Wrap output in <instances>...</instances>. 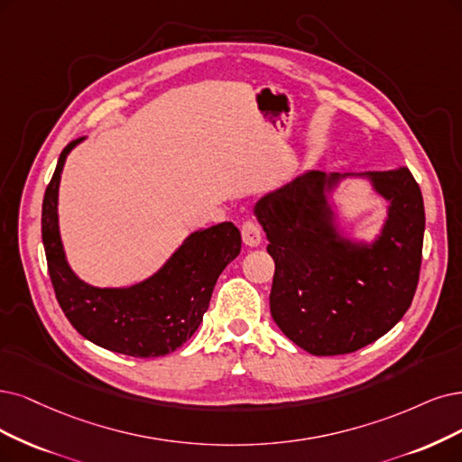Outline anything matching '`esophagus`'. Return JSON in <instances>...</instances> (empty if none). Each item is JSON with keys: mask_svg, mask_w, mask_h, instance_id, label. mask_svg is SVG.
Returning a JSON list of instances; mask_svg holds the SVG:
<instances>
[{"mask_svg": "<svg viewBox=\"0 0 462 462\" xmlns=\"http://www.w3.org/2000/svg\"><path fill=\"white\" fill-rule=\"evenodd\" d=\"M242 240L247 247H257L263 242V234L257 222L253 220H245L242 225Z\"/></svg>", "mask_w": 462, "mask_h": 462, "instance_id": "34e87169", "label": "esophagus"}]
</instances>
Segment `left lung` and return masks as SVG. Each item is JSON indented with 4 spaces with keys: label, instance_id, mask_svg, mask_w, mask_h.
Here are the masks:
<instances>
[{
    "label": "left lung",
    "instance_id": "1",
    "mask_svg": "<svg viewBox=\"0 0 462 462\" xmlns=\"http://www.w3.org/2000/svg\"><path fill=\"white\" fill-rule=\"evenodd\" d=\"M346 178L367 180L387 201L371 243L350 236L332 199ZM276 263L270 312L282 333L314 356L360 350L411 306L424 236L420 188L407 167L371 173L306 171L253 208Z\"/></svg>",
    "mask_w": 462,
    "mask_h": 462
}]
</instances>
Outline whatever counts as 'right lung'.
<instances>
[{"mask_svg":"<svg viewBox=\"0 0 462 462\" xmlns=\"http://www.w3.org/2000/svg\"><path fill=\"white\" fill-rule=\"evenodd\" d=\"M81 141L83 136L62 150L42 209V237L57 300L74 329L100 348L133 357L175 352L199 328L220 272L240 254L242 234L232 222L188 234L158 272L129 287L83 282L66 259L59 228L60 175L68 153Z\"/></svg>","mask_w":462,"mask_h":462,"instance_id":"obj_1","label":"right lung"}]
</instances>
